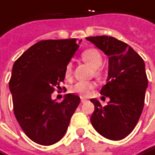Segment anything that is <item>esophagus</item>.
<instances>
[{
    "label": "esophagus",
    "mask_w": 155,
    "mask_h": 155,
    "mask_svg": "<svg viewBox=\"0 0 155 155\" xmlns=\"http://www.w3.org/2000/svg\"><path fill=\"white\" fill-rule=\"evenodd\" d=\"M81 103H84V102L87 101V99H86V97H81Z\"/></svg>",
    "instance_id": "1"
}]
</instances>
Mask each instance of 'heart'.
<instances>
[{"label":"heart","instance_id":"obj_1","mask_svg":"<svg viewBox=\"0 0 155 155\" xmlns=\"http://www.w3.org/2000/svg\"><path fill=\"white\" fill-rule=\"evenodd\" d=\"M81 58L84 61H86L87 64H90L91 67L94 68V69H97V68L100 67L102 63H103V57H102L101 52L97 49L93 48V47L86 49L85 51H82ZM97 73L100 74L101 70L97 69ZM72 74H73L72 64L69 63L66 65V68H65V70H64L65 77L67 79L71 78ZM96 86H97V84L95 82L79 81L71 87V91L73 93L82 96V97H87V96L90 95V93H91L92 90L95 89Z\"/></svg>","mask_w":155,"mask_h":155}]
</instances>
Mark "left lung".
I'll return each instance as SVG.
<instances>
[{
    "label": "left lung",
    "mask_w": 155,
    "mask_h": 155,
    "mask_svg": "<svg viewBox=\"0 0 155 155\" xmlns=\"http://www.w3.org/2000/svg\"><path fill=\"white\" fill-rule=\"evenodd\" d=\"M86 40L108 56V82L100 93L110 101L104 107L91 98L95 108L91 125L104 137L121 140L135 128L143 109L148 87L145 64L130 46L116 38L101 35Z\"/></svg>",
    "instance_id": "8db88e82"
}]
</instances>
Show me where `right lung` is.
Segmentation results:
<instances>
[{
  "label": "right lung",
  "mask_w": 155,
  "mask_h": 155,
  "mask_svg": "<svg viewBox=\"0 0 155 155\" xmlns=\"http://www.w3.org/2000/svg\"><path fill=\"white\" fill-rule=\"evenodd\" d=\"M79 43L77 39L41 41L13 64L9 81L13 112L22 130L36 143L49 146L62 139L80 104L74 93L61 103L51 99Z\"/></svg>",
  "instance_id": "right-lung-1"
}]
</instances>
